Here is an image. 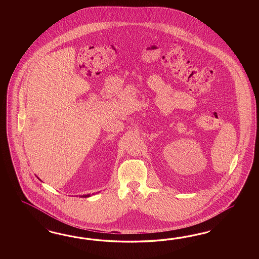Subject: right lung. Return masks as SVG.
I'll list each match as a JSON object with an SVG mask.
<instances>
[{
	"label": "right lung",
	"instance_id": "obj_1",
	"mask_svg": "<svg viewBox=\"0 0 259 259\" xmlns=\"http://www.w3.org/2000/svg\"><path fill=\"white\" fill-rule=\"evenodd\" d=\"M83 196V197H88V196H90V195H84V196Z\"/></svg>",
	"mask_w": 259,
	"mask_h": 259
}]
</instances>
